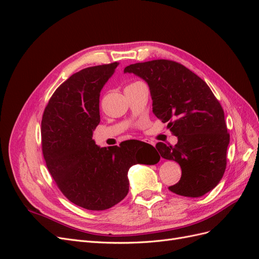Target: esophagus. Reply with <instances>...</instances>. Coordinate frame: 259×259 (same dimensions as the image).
<instances>
[{
  "mask_svg": "<svg viewBox=\"0 0 259 259\" xmlns=\"http://www.w3.org/2000/svg\"><path fill=\"white\" fill-rule=\"evenodd\" d=\"M144 142H145L146 144H148V145H151V146H154V145H155L153 140H150V139H145Z\"/></svg>",
  "mask_w": 259,
  "mask_h": 259,
  "instance_id": "1",
  "label": "esophagus"
}]
</instances>
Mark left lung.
Returning <instances> with one entry per match:
<instances>
[{
  "label": "left lung",
  "instance_id": "1",
  "mask_svg": "<svg viewBox=\"0 0 259 259\" xmlns=\"http://www.w3.org/2000/svg\"><path fill=\"white\" fill-rule=\"evenodd\" d=\"M124 72L148 83L153 113L167 122L178 138L175 146L155 145L162 158L182 167L180 180L168 189L190 198L214 189L225 173L230 135L223 107L208 85L182 64L167 59L137 62Z\"/></svg>",
  "mask_w": 259,
  "mask_h": 259
}]
</instances>
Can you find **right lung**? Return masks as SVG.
<instances>
[{"label":"right lung","instance_id":"add662e5","mask_svg":"<svg viewBox=\"0 0 259 259\" xmlns=\"http://www.w3.org/2000/svg\"><path fill=\"white\" fill-rule=\"evenodd\" d=\"M117 65L72 74L55 91L42 117V151L49 171L69 201L91 210L110 208L126 197L132 165L160 161L154 147L139 140L100 148L92 139L100 122V91Z\"/></svg>","mask_w":259,"mask_h":259}]
</instances>
